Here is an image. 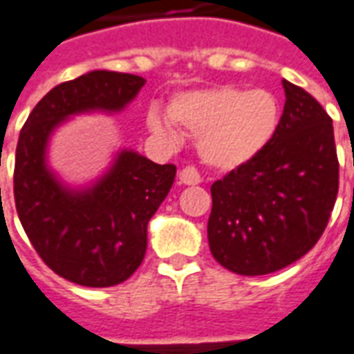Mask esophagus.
I'll return each instance as SVG.
<instances>
[{
    "label": "esophagus",
    "mask_w": 354,
    "mask_h": 354,
    "mask_svg": "<svg viewBox=\"0 0 354 354\" xmlns=\"http://www.w3.org/2000/svg\"><path fill=\"white\" fill-rule=\"evenodd\" d=\"M178 180H180V184L184 185H197L201 184V176L197 170L193 169V167H185L178 172Z\"/></svg>",
    "instance_id": "esophagus-1"
}]
</instances>
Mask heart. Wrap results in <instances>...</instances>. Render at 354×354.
Returning a JSON list of instances; mask_svg holds the SVG:
<instances>
[{
	"label": "heart",
	"mask_w": 354,
	"mask_h": 354,
	"mask_svg": "<svg viewBox=\"0 0 354 354\" xmlns=\"http://www.w3.org/2000/svg\"><path fill=\"white\" fill-rule=\"evenodd\" d=\"M281 100L267 88H195L170 98L167 113L151 106L146 113L147 131L161 140H174L172 123L197 134V151L208 167L237 170L254 161L279 131Z\"/></svg>",
	"instance_id": "b5f03b06"
}]
</instances>
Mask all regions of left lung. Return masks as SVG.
Masks as SVG:
<instances>
[{"instance_id": "left-lung-1", "label": "left lung", "mask_w": 354, "mask_h": 354, "mask_svg": "<svg viewBox=\"0 0 354 354\" xmlns=\"http://www.w3.org/2000/svg\"><path fill=\"white\" fill-rule=\"evenodd\" d=\"M282 87L286 102L269 146L210 187V252L246 277L279 271L309 252L337 197L332 119L307 91L286 80Z\"/></svg>"}]
</instances>
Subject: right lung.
Instances as JSON below:
<instances>
[{
	"mask_svg": "<svg viewBox=\"0 0 354 354\" xmlns=\"http://www.w3.org/2000/svg\"><path fill=\"white\" fill-rule=\"evenodd\" d=\"M144 85L132 73L87 72L45 94L20 131L15 159L20 223L41 260L81 286H115L138 269L147 223L169 195L176 167L124 147L104 174L73 187L49 167V142L72 117L123 111Z\"/></svg>",
	"mask_w": 354,
	"mask_h": 354,
	"instance_id": "obj_1",
	"label": "right lung"
}]
</instances>
